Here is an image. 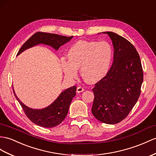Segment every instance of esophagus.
Instances as JSON below:
<instances>
[{"label":"esophagus","instance_id":"esophagus-1","mask_svg":"<svg viewBox=\"0 0 156 156\" xmlns=\"http://www.w3.org/2000/svg\"><path fill=\"white\" fill-rule=\"evenodd\" d=\"M84 88H83V87H78L77 88V93H81V92H83V91H84Z\"/></svg>","mask_w":156,"mask_h":156}]
</instances>
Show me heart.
I'll list each match as a JSON object with an SVG mask.
<instances>
[{
    "instance_id": "1",
    "label": "heart",
    "mask_w": 156,
    "mask_h": 156,
    "mask_svg": "<svg viewBox=\"0 0 156 156\" xmlns=\"http://www.w3.org/2000/svg\"><path fill=\"white\" fill-rule=\"evenodd\" d=\"M112 56V48L107 41L79 40L68 50L67 62L62 61V68L68 79H75L80 69L86 82L95 83L108 73Z\"/></svg>"
}]
</instances>
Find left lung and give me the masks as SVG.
<instances>
[{
	"label": "left lung",
	"mask_w": 156,
	"mask_h": 156,
	"mask_svg": "<svg viewBox=\"0 0 156 156\" xmlns=\"http://www.w3.org/2000/svg\"><path fill=\"white\" fill-rule=\"evenodd\" d=\"M102 33L108 34L112 41L114 61L107 75L93 89L91 111L98 120L115 124L124 120L137 102L143 70L138 53L130 41L116 33Z\"/></svg>",
	"instance_id": "obj_1"
}]
</instances>
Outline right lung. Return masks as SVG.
I'll list each match as a JSON object with an SVG mask.
<instances>
[{"label": "right lung", "instance_id": "1", "mask_svg": "<svg viewBox=\"0 0 156 156\" xmlns=\"http://www.w3.org/2000/svg\"><path fill=\"white\" fill-rule=\"evenodd\" d=\"M73 37H66L55 34L37 32L23 44L18 51L17 55H20L26 49L39 44L49 45L58 51L60 46L69 41ZM76 86L66 89L59 94L51 105L41 109H34L26 106L18 98L14 89L13 91L15 97L23 108L26 115L33 123L44 128H52L58 126L65 119L71 102L76 95Z\"/></svg>", "mask_w": 156, "mask_h": 156}]
</instances>
